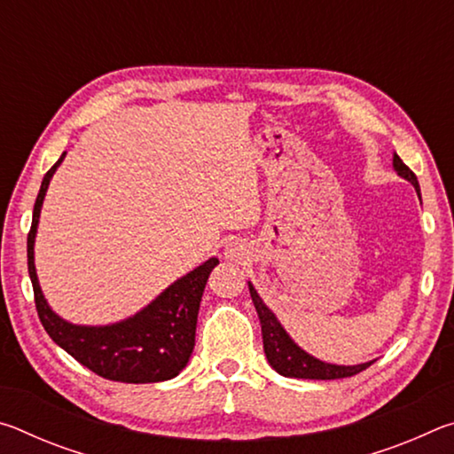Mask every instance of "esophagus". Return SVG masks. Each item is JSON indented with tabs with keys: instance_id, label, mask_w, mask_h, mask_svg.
I'll return each instance as SVG.
<instances>
[{
	"instance_id": "34e87169",
	"label": "esophagus",
	"mask_w": 454,
	"mask_h": 454,
	"mask_svg": "<svg viewBox=\"0 0 454 454\" xmlns=\"http://www.w3.org/2000/svg\"><path fill=\"white\" fill-rule=\"evenodd\" d=\"M226 254H228V256H230V258H232V256H236V252H234V250H232V248H230V250H228V252H226Z\"/></svg>"
}]
</instances>
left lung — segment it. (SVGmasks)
I'll return each instance as SVG.
<instances>
[{
	"instance_id": "8db88e82",
	"label": "left lung",
	"mask_w": 454,
	"mask_h": 454,
	"mask_svg": "<svg viewBox=\"0 0 454 454\" xmlns=\"http://www.w3.org/2000/svg\"><path fill=\"white\" fill-rule=\"evenodd\" d=\"M393 166L398 172V176L409 180L417 192L419 188V180L414 172L406 166L401 156L395 153L393 158ZM250 286V296L252 302L256 306L260 325H262V338H264V352L270 366L276 372H280L282 376H290V379H312V380H334V379H347V376H355L358 372L366 371L372 363H364V364H356V366H338V364H328L322 363V360L314 358L310 355H306L302 348H298L292 338L286 334V330L280 326V322L276 320L274 314L268 310V306L262 302V298L258 296V292L254 290L252 284Z\"/></svg>"
}]
</instances>
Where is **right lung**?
Listing matches in <instances>:
<instances>
[{
	"instance_id": "1",
	"label": "right lung",
	"mask_w": 454,
	"mask_h": 454,
	"mask_svg": "<svg viewBox=\"0 0 454 454\" xmlns=\"http://www.w3.org/2000/svg\"><path fill=\"white\" fill-rule=\"evenodd\" d=\"M66 152L43 176L35 198L32 228L27 234V270L34 286L35 310L45 333L58 347L72 355L80 364L107 380L116 382H160L170 380L186 366L194 350L196 320L202 292L218 258L174 282L156 301L136 317L112 326H75L61 320L45 302L34 266V240L45 190Z\"/></svg>"
}]
</instances>
